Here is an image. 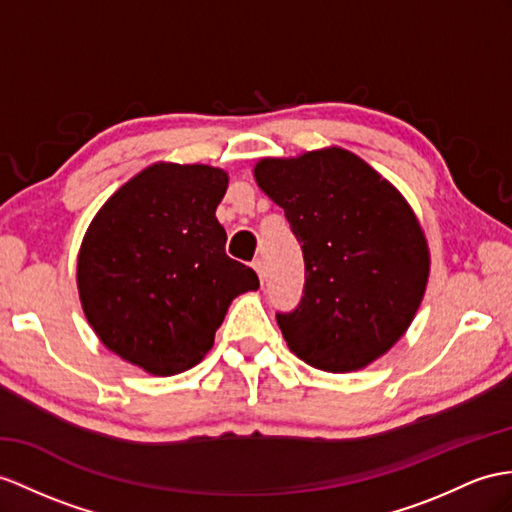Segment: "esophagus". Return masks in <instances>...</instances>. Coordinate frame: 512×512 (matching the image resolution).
<instances>
[{
  "label": "esophagus",
  "mask_w": 512,
  "mask_h": 512,
  "mask_svg": "<svg viewBox=\"0 0 512 512\" xmlns=\"http://www.w3.org/2000/svg\"><path fill=\"white\" fill-rule=\"evenodd\" d=\"M252 267H254V271L258 273V278H260V282H265V263L260 258H256L254 263H252Z\"/></svg>",
  "instance_id": "esophagus-1"
}]
</instances>
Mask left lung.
I'll use <instances>...</instances> for the list:
<instances>
[{
  "mask_svg": "<svg viewBox=\"0 0 512 512\" xmlns=\"http://www.w3.org/2000/svg\"><path fill=\"white\" fill-rule=\"evenodd\" d=\"M254 176L304 254V289L276 313L291 352L343 373L391 350L426 291L430 256L417 217L365 160L345 149L260 160Z\"/></svg>",
  "mask_w": 512,
  "mask_h": 512,
  "instance_id": "left-lung-1",
  "label": "left lung"
}]
</instances>
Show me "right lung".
<instances>
[{
    "instance_id": "obj_1",
    "label": "right lung",
    "mask_w": 512,
    "mask_h": 512,
    "mask_svg": "<svg viewBox=\"0 0 512 512\" xmlns=\"http://www.w3.org/2000/svg\"><path fill=\"white\" fill-rule=\"evenodd\" d=\"M226 171L154 165L112 195L86 230L78 289L99 339L156 376L195 367L236 295L258 289L226 254L215 210Z\"/></svg>"
}]
</instances>
